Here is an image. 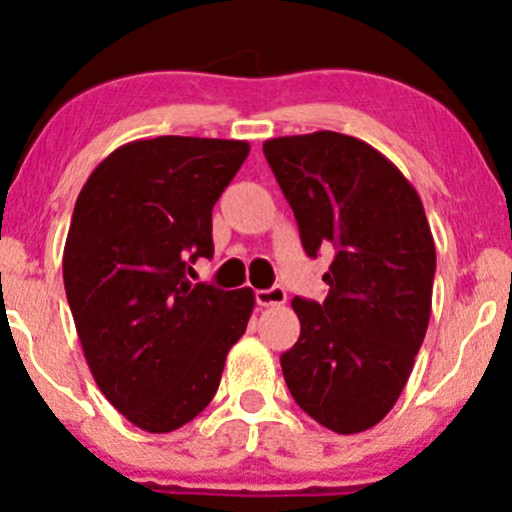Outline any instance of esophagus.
Segmentation results:
<instances>
[{
  "label": "esophagus",
  "instance_id": "obj_1",
  "mask_svg": "<svg viewBox=\"0 0 512 512\" xmlns=\"http://www.w3.org/2000/svg\"><path fill=\"white\" fill-rule=\"evenodd\" d=\"M255 301L262 308H269V305H284L286 303V291L281 286H272V289H260L255 291Z\"/></svg>",
  "mask_w": 512,
  "mask_h": 512
}]
</instances>
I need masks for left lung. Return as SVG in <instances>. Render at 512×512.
Listing matches in <instances>:
<instances>
[{
    "instance_id": "8db88e82",
    "label": "left lung",
    "mask_w": 512,
    "mask_h": 512,
    "mask_svg": "<svg viewBox=\"0 0 512 512\" xmlns=\"http://www.w3.org/2000/svg\"><path fill=\"white\" fill-rule=\"evenodd\" d=\"M310 257L334 248L322 303L293 298L301 337L281 354L293 399L334 433L383 421L407 385L431 317L436 243L424 204L392 161L346 134L262 146Z\"/></svg>"
}]
</instances>
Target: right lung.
Masks as SVG:
<instances>
[{
	"label": "right lung",
	"instance_id": "obj_1",
	"mask_svg": "<svg viewBox=\"0 0 512 512\" xmlns=\"http://www.w3.org/2000/svg\"><path fill=\"white\" fill-rule=\"evenodd\" d=\"M250 154L236 139L156 137L88 175L64 243V291L93 380L149 433L192 421L245 334L252 289L192 284L214 255L211 209Z\"/></svg>",
	"mask_w": 512,
	"mask_h": 512
}]
</instances>
